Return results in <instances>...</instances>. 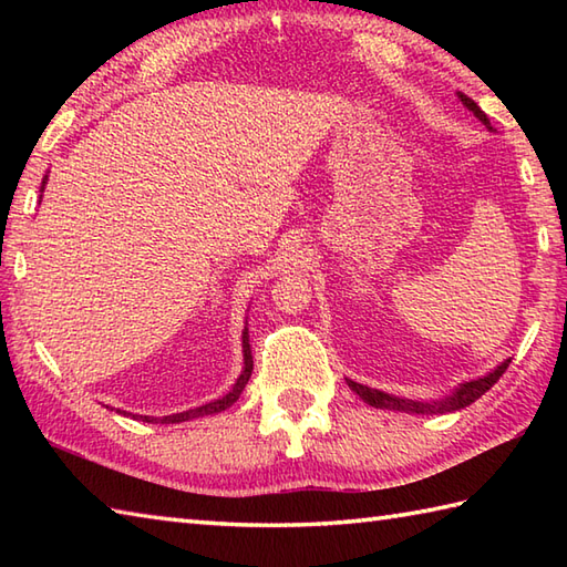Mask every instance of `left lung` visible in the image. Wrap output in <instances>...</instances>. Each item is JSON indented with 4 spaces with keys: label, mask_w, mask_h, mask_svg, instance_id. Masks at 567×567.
Returning <instances> with one entry per match:
<instances>
[{
    "label": "left lung",
    "mask_w": 567,
    "mask_h": 567,
    "mask_svg": "<svg viewBox=\"0 0 567 567\" xmlns=\"http://www.w3.org/2000/svg\"><path fill=\"white\" fill-rule=\"evenodd\" d=\"M457 100H461L470 112H473L480 122H483L487 128L489 126V118L487 114L480 110V106L467 97V94L457 92ZM512 360H504L502 365H497L495 370L489 372V375L485 378H477V380H470V382H463L461 388H455L453 394L445 396V400L441 402H416V400H404V396H394V394H388V392H380V390H372V388H365V384L360 382H353V380H346L348 388H351L360 400L368 402L370 406H378V409H394V412H406V414H449V412H457V409H465L467 404H473L475 400H480L492 384H495L502 375L504 370L509 368Z\"/></svg>",
    "instance_id": "1"
}]
</instances>
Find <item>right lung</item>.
Here are the masks:
<instances>
[{
  "label": "right lung",
  "mask_w": 567,
  "mask_h": 567,
  "mask_svg": "<svg viewBox=\"0 0 567 567\" xmlns=\"http://www.w3.org/2000/svg\"><path fill=\"white\" fill-rule=\"evenodd\" d=\"M45 179H48V175L43 177L41 192L45 189ZM250 372H252V355H250V343H248V329H244V370H240V375H238L236 384L231 388V392L219 396V400H214V402H209V404H202V406H197V409H189V412H179V414H171V416H138V419H141V421H148V424H183V421L197 419V416L219 414V412H224V409H228V406H231V404L238 400L240 392H244V388H246L248 380H250ZM116 412L126 416V412H122V409H116ZM134 419H136V416H134Z\"/></svg>",
  "instance_id": "right-lung-1"
}]
</instances>
